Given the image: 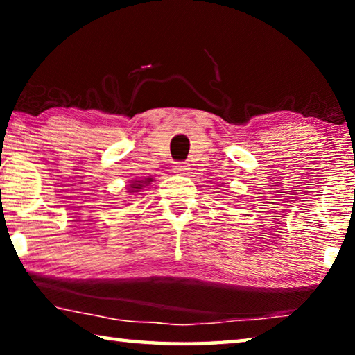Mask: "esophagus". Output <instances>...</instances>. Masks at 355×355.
<instances>
[{"mask_svg": "<svg viewBox=\"0 0 355 355\" xmlns=\"http://www.w3.org/2000/svg\"><path fill=\"white\" fill-rule=\"evenodd\" d=\"M173 171H175L177 173H184L186 171H189V166H188V163H177L175 166H173Z\"/></svg>", "mask_w": 355, "mask_h": 355, "instance_id": "34e87169", "label": "esophagus"}]
</instances>
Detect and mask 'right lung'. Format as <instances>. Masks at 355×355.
Listing matches in <instances>:
<instances>
[{
	"instance_id": "1",
	"label": "right lung",
	"mask_w": 355,
	"mask_h": 355,
	"mask_svg": "<svg viewBox=\"0 0 355 355\" xmlns=\"http://www.w3.org/2000/svg\"><path fill=\"white\" fill-rule=\"evenodd\" d=\"M153 178H146V180H136V182H133V184H130L128 188V192H139L144 186H147L150 182H152Z\"/></svg>"
}]
</instances>
